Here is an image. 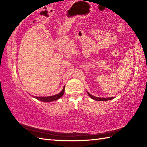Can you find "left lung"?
Here are the masks:
<instances>
[{
    "label": "left lung",
    "mask_w": 147,
    "mask_h": 147,
    "mask_svg": "<svg viewBox=\"0 0 147 147\" xmlns=\"http://www.w3.org/2000/svg\"><path fill=\"white\" fill-rule=\"evenodd\" d=\"M88 95L90 96V97H91L92 99L95 100L96 101H106V100H112L113 99L114 97H109V98H100V97H96V96H93L90 93H89L88 92H87Z\"/></svg>",
    "instance_id": "1"
}]
</instances>
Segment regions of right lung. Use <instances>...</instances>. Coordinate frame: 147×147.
I'll return each instance as SVG.
<instances>
[{"label":"right lung","instance_id":"obj_1","mask_svg":"<svg viewBox=\"0 0 147 147\" xmlns=\"http://www.w3.org/2000/svg\"><path fill=\"white\" fill-rule=\"evenodd\" d=\"M64 87L62 89V91L58 93L57 95H52V96H33L34 98H35L36 99L38 100H40L42 102H52L54 100H57L59 98H60L61 96L64 95Z\"/></svg>","mask_w":147,"mask_h":147}]
</instances>
